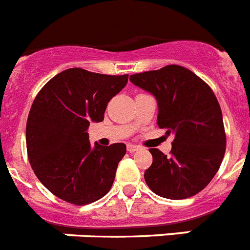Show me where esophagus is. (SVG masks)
<instances>
[{
	"mask_svg": "<svg viewBox=\"0 0 250 250\" xmlns=\"http://www.w3.org/2000/svg\"><path fill=\"white\" fill-rule=\"evenodd\" d=\"M138 149H141V147L137 146V145H132V143L127 145V151L129 152V153H132V152L138 151Z\"/></svg>",
	"mask_w": 250,
	"mask_h": 250,
	"instance_id": "1",
	"label": "esophagus"
}]
</instances>
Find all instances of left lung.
Here are the masks:
<instances>
[{"label":"left lung","mask_w":250,"mask_h":250,"mask_svg":"<svg viewBox=\"0 0 250 250\" xmlns=\"http://www.w3.org/2000/svg\"><path fill=\"white\" fill-rule=\"evenodd\" d=\"M134 85L157 99V125L175 133L170 156L151 148L152 165L145 172L156 195L188 199L215 176L227 148L224 122L215 94L196 74L180 65L133 74Z\"/></svg>","instance_id":"1"}]
</instances>
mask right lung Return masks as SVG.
<instances>
[{
    "label": "right lung",
    "instance_id": "add662e5",
    "mask_svg": "<svg viewBox=\"0 0 250 250\" xmlns=\"http://www.w3.org/2000/svg\"><path fill=\"white\" fill-rule=\"evenodd\" d=\"M128 75H107L80 68L47 82L26 123L27 156L35 175L50 192L74 205L94 203L110 190L125 143L94 148L90 122H102L108 102L125 86Z\"/></svg>",
    "mask_w": 250,
    "mask_h": 250
}]
</instances>
